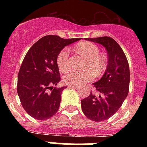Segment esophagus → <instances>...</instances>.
Wrapping results in <instances>:
<instances>
[{"instance_id": "1", "label": "esophagus", "mask_w": 147, "mask_h": 147, "mask_svg": "<svg viewBox=\"0 0 147 147\" xmlns=\"http://www.w3.org/2000/svg\"><path fill=\"white\" fill-rule=\"evenodd\" d=\"M69 88H75V89H78V87L77 86H73V85H69Z\"/></svg>"}]
</instances>
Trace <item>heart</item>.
Here are the masks:
<instances>
[{
	"label": "heart",
	"instance_id": "b5f03b06",
	"mask_svg": "<svg viewBox=\"0 0 147 147\" xmlns=\"http://www.w3.org/2000/svg\"><path fill=\"white\" fill-rule=\"evenodd\" d=\"M76 50L87 58L84 70L71 69L63 76V82L69 85H82L92 81L95 76L100 77L107 68L106 57L100 54L99 47L91 42H81L76 46ZM56 63L61 71H65L70 68L69 49L65 47L60 51L56 57Z\"/></svg>",
	"mask_w": 147,
	"mask_h": 147
}]
</instances>
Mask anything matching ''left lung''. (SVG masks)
<instances>
[{
  "instance_id": "8db88e82",
  "label": "left lung",
  "mask_w": 147,
  "mask_h": 147,
  "mask_svg": "<svg viewBox=\"0 0 147 147\" xmlns=\"http://www.w3.org/2000/svg\"><path fill=\"white\" fill-rule=\"evenodd\" d=\"M105 47L108 54L107 68L102 78L93 83L100 95L91 91L88 97L81 100L83 113L88 118L100 122L110 118L121 107L129 92L130 68L127 59L120 45L109 36L88 38Z\"/></svg>"
}]
</instances>
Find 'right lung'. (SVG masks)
I'll return each mask as SVG.
<instances>
[{
    "label": "right lung",
    "mask_w": 147,
    "mask_h": 147,
    "mask_svg": "<svg viewBox=\"0 0 147 147\" xmlns=\"http://www.w3.org/2000/svg\"><path fill=\"white\" fill-rule=\"evenodd\" d=\"M81 38L62 39L48 35L36 42L24 57L17 78V94L27 114L47 120L58 111L66 87L53 88L60 81L56 57L60 51Z\"/></svg>",
    "instance_id": "add662e5"
}]
</instances>
